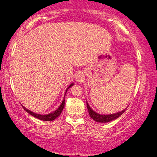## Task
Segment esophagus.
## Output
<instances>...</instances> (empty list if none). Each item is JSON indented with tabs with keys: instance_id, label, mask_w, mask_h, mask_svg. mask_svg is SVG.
Returning a JSON list of instances; mask_svg holds the SVG:
<instances>
[{
	"instance_id": "obj_1",
	"label": "esophagus",
	"mask_w": 157,
	"mask_h": 157,
	"mask_svg": "<svg viewBox=\"0 0 157 157\" xmlns=\"http://www.w3.org/2000/svg\"><path fill=\"white\" fill-rule=\"evenodd\" d=\"M83 79H84V74L82 71H79L75 74V80H76V81H77V82H79V81H82Z\"/></svg>"
}]
</instances>
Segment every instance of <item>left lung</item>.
I'll use <instances>...</instances> for the list:
<instances>
[{
    "label": "left lung",
    "mask_w": 157,
    "mask_h": 157,
    "mask_svg": "<svg viewBox=\"0 0 157 157\" xmlns=\"http://www.w3.org/2000/svg\"><path fill=\"white\" fill-rule=\"evenodd\" d=\"M86 104H87V109L88 111H89V115L91 117V118H92L94 121L99 122H102V123H105V122H109L112 121V120H116L118 117H120V116L125 111L126 109H125L123 111H120V112L115 113H111V114H100V113L95 112L94 111H93V109L90 107L88 102H86Z\"/></svg>",
    "instance_id": "8db88e82"
}]
</instances>
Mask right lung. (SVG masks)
<instances>
[{
	"instance_id": "1",
	"label": "right lung",
	"mask_w": 157,
	"mask_h": 157,
	"mask_svg": "<svg viewBox=\"0 0 157 157\" xmlns=\"http://www.w3.org/2000/svg\"><path fill=\"white\" fill-rule=\"evenodd\" d=\"M73 85H74V83H71L67 88V89H66V93H65V96H66V91H68V89H69V88H71V86H73ZM65 96H64L63 100V101H62V103H61L60 105L59 106L58 108H57V109L55 110V111H53V112H52V113H48V114H45V115L39 114V113H34L33 111H29V109H26V108H25L24 106H23V109H24L27 113H29V114H31L32 116L35 117V118L39 119V120H43V121H52V120H55L56 118L58 117L61 114V112H62V111H63V109L64 105H65Z\"/></svg>"
}]
</instances>
